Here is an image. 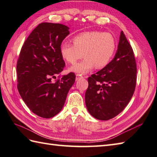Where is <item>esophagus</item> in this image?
Here are the masks:
<instances>
[{"label": "esophagus", "mask_w": 157, "mask_h": 157, "mask_svg": "<svg viewBox=\"0 0 157 157\" xmlns=\"http://www.w3.org/2000/svg\"><path fill=\"white\" fill-rule=\"evenodd\" d=\"M81 78H82V76H81V75H76V81H78V80Z\"/></svg>", "instance_id": "obj_1"}]
</instances>
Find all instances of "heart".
Wrapping results in <instances>:
<instances>
[{"mask_svg": "<svg viewBox=\"0 0 157 157\" xmlns=\"http://www.w3.org/2000/svg\"><path fill=\"white\" fill-rule=\"evenodd\" d=\"M72 42L74 45L68 42L62 43L60 54L67 63L75 64L82 53V61L68 69L69 72L79 75L88 73L94 66L100 69L107 66L117 47L113 35L108 32H84L74 37Z\"/></svg>", "mask_w": 157, "mask_h": 157, "instance_id": "1", "label": "heart"}]
</instances>
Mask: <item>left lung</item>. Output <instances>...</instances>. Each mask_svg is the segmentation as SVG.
I'll list each match as a JSON object with an SVG mask.
<instances>
[{
	"mask_svg": "<svg viewBox=\"0 0 157 157\" xmlns=\"http://www.w3.org/2000/svg\"><path fill=\"white\" fill-rule=\"evenodd\" d=\"M137 66L133 51L123 31L115 57L107 66L88 78L85 104L96 119L108 120L121 113L133 95Z\"/></svg>",
	"mask_w": 157,
	"mask_h": 157,
	"instance_id": "1",
	"label": "left lung"
}]
</instances>
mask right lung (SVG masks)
<instances>
[{
    "mask_svg": "<svg viewBox=\"0 0 157 157\" xmlns=\"http://www.w3.org/2000/svg\"><path fill=\"white\" fill-rule=\"evenodd\" d=\"M69 29L61 24L41 23L29 35L20 53L17 90L29 109L41 117L51 118L59 113L75 82L73 72L51 81L65 66L60 46L70 34Z\"/></svg>",
    "mask_w": 157,
    "mask_h": 157,
    "instance_id": "obj_1",
    "label": "right lung"
}]
</instances>
